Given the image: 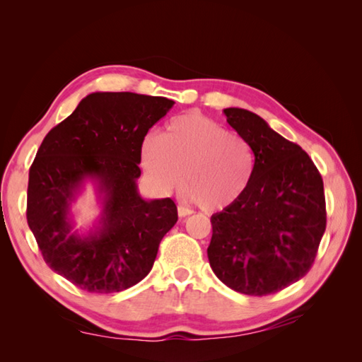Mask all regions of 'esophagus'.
<instances>
[{
	"instance_id": "1",
	"label": "esophagus",
	"mask_w": 362,
	"mask_h": 362,
	"mask_svg": "<svg viewBox=\"0 0 362 362\" xmlns=\"http://www.w3.org/2000/svg\"><path fill=\"white\" fill-rule=\"evenodd\" d=\"M177 211H179V216H180V218L189 216V214L193 213L189 209H187V206H183V205H179V209H177Z\"/></svg>"
}]
</instances>
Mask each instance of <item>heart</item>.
Wrapping results in <instances>:
<instances>
[{
  "instance_id": "b5f03b06",
  "label": "heart",
  "mask_w": 362,
  "mask_h": 362,
  "mask_svg": "<svg viewBox=\"0 0 362 362\" xmlns=\"http://www.w3.org/2000/svg\"><path fill=\"white\" fill-rule=\"evenodd\" d=\"M141 166L160 189H173L182 180L196 205L219 211L240 201L249 188L255 158L243 136L191 112L169 122L163 136H144Z\"/></svg>"
}]
</instances>
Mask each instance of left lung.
<instances>
[{"label": "left lung", "instance_id": "left-lung-1", "mask_svg": "<svg viewBox=\"0 0 362 362\" xmlns=\"http://www.w3.org/2000/svg\"><path fill=\"white\" fill-rule=\"evenodd\" d=\"M250 144L255 166L240 201L213 214L209 261L218 279L245 296H267L308 274L327 227L324 182L298 144L249 110L224 109Z\"/></svg>", "mask_w": 362, "mask_h": 362}]
</instances>
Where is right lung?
Instances as JSON below:
<instances>
[{"mask_svg": "<svg viewBox=\"0 0 362 362\" xmlns=\"http://www.w3.org/2000/svg\"><path fill=\"white\" fill-rule=\"evenodd\" d=\"M174 101L130 91H96L52 127L29 169L28 226L54 272L95 294L124 291L151 272L160 241L177 222L173 199L138 193L141 143ZM93 181L102 216L86 235L71 205Z\"/></svg>", "mask_w": 362, "mask_h": 362, "instance_id": "right-lung-1", "label": "right lung"}]
</instances>
